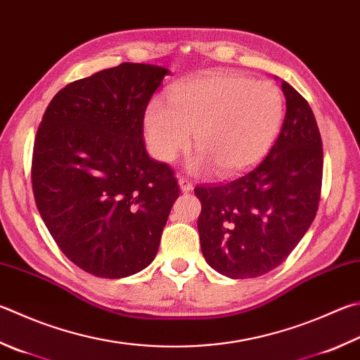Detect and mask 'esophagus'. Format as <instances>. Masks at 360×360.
Instances as JSON below:
<instances>
[{"label":"esophagus","instance_id":"34e87169","mask_svg":"<svg viewBox=\"0 0 360 360\" xmlns=\"http://www.w3.org/2000/svg\"><path fill=\"white\" fill-rule=\"evenodd\" d=\"M179 188H181V192H192L193 191V184L188 179H186V178H181L179 181Z\"/></svg>","mask_w":360,"mask_h":360}]
</instances>
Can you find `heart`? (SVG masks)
<instances>
[{
	"label": "heart",
	"instance_id": "heart-1",
	"mask_svg": "<svg viewBox=\"0 0 360 360\" xmlns=\"http://www.w3.org/2000/svg\"><path fill=\"white\" fill-rule=\"evenodd\" d=\"M167 101L154 99L146 108V145L155 159L173 162L193 134L198 153L187 163L192 173L214 167L231 176L250 168L269 151L285 117L278 86L230 72L174 84Z\"/></svg>",
	"mask_w": 360,
	"mask_h": 360
}]
</instances>
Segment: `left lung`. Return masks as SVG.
Segmentation results:
<instances>
[{
    "mask_svg": "<svg viewBox=\"0 0 360 360\" xmlns=\"http://www.w3.org/2000/svg\"><path fill=\"white\" fill-rule=\"evenodd\" d=\"M282 130L257 167L228 184L197 187L198 233L206 263L230 278H255L288 258L315 219L323 143L311 108L282 82Z\"/></svg>",
    "mask_w": 360,
    "mask_h": 360,
    "instance_id": "1",
    "label": "left lung"
}]
</instances>
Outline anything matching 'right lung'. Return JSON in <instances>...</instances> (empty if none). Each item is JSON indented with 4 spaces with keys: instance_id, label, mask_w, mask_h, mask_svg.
I'll return each instance as SVG.
<instances>
[{
    "instance_id": "1",
    "label": "right lung",
    "mask_w": 360,
    "mask_h": 360,
    "mask_svg": "<svg viewBox=\"0 0 360 360\" xmlns=\"http://www.w3.org/2000/svg\"><path fill=\"white\" fill-rule=\"evenodd\" d=\"M169 70L122 63L69 83L45 110L32 151L39 214L84 272L124 278L153 263L179 187L149 158L143 117Z\"/></svg>"
}]
</instances>
